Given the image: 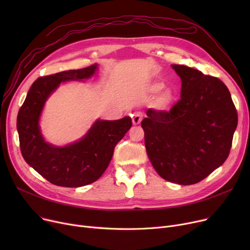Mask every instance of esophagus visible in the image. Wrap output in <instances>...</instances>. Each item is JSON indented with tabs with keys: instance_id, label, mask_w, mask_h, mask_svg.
Returning a JSON list of instances; mask_svg holds the SVG:
<instances>
[{
	"instance_id": "1",
	"label": "esophagus",
	"mask_w": 250,
	"mask_h": 250,
	"mask_svg": "<svg viewBox=\"0 0 250 250\" xmlns=\"http://www.w3.org/2000/svg\"><path fill=\"white\" fill-rule=\"evenodd\" d=\"M142 120H143V114H142V112H135L133 115H132V121H133V125H140L141 124V122H142Z\"/></svg>"
}]
</instances>
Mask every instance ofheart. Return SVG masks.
I'll return each instance as SVG.
<instances>
[{"instance_id":"heart-1","label":"heart","mask_w":250,"mask_h":250,"mask_svg":"<svg viewBox=\"0 0 250 250\" xmlns=\"http://www.w3.org/2000/svg\"><path fill=\"white\" fill-rule=\"evenodd\" d=\"M152 93H158L153 100V107L157 110L168 109L176 100V92L172 88H164L163 82H154L150 85Z\"/></svg>"}]
</instances>
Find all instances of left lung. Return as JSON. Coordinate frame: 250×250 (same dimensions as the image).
Wrapping results in <instances>:
<instances>
[{
    "instance_id": "left-lung-1",
    "label": "left lung",
    "mask_w": 250,
    "mask_h": 250,
    "mask_svg": "<svg viewBox=\"0 0 250 250\" xmlns=\"http://www.w3.org/2000/svg\"><path fill=\"white\" fill-rule=\"evenodd\" d=\"M180 100L170 111L148 109L142 121L149 159L162 178L181 186L200 182L227 159L238 116L227 86L187 65Z\"/></svg>"
}]
</instances>
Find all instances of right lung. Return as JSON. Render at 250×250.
Wrapping results in <instances>:
<instances>
[{"mask_svg":"<svg viewBox=\"0 0 250 250\" xmlns=\"http://www.w3.org/2000/svg\"><path fill=\"white\" fill-rule=\"evenodd\" d=\"M98 69L94 63L38 78L30 87L17 116V130L24 160L52 185L80 188L96 181L108 167L116 144L132 126L129 116L117 121L98 120L85 136L62 147L52 145L42 136L41 116L46 100L62 83L83 81Z\"/></svg>","mask_w":250,"mask_h":250,"instance_id":"right-lung-1","label":"right lung"}]
</instances>
